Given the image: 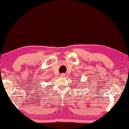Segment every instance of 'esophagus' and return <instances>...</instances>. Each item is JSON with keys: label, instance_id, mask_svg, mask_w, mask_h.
Segmentation results:
<instances>
[{"label": "esophagus", "instance_id": "obj_1", "mask_svg": "<svg viewBox=\"0 0 129 129\" xmlns=\"http://www.w3.org/2000/svg\"><path fill=\"white\" fill-rule=\"evenodd\" d=\"M65 75H66V74H64V73H62V74H60V76H62V77H64V76H65Z\"/></svg>", "mask_w": 129, "mask_h": 129}]
</instances>
